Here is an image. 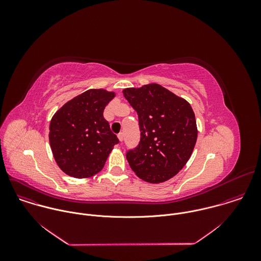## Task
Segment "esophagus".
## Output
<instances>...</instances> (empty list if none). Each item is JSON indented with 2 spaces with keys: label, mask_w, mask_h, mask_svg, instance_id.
Masks as SVG:
<instances>
[{
  "label": "esophagus",
  "mask_w": 261,
  "mask_h": 261,
  "mask_svg": "<svg viewBox=\"0 0 261 261\" xmlns=\"http://www.w3.org/2000/svg\"><path fill=\"white\" fill-rule=\"evenodd\" d=\"M117 138H118V140H119V142L121 143L122 141H123V134L122 133H120V134H118L117 135Z\"/></svg>",
  "instance_id": "34e87169"
}]
</instances>
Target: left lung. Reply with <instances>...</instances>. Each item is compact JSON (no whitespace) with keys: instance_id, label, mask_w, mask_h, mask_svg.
<instances>
[{"instance_id":"obj_1","label":"left lung","mask_w":261,"mask_h":261,"mask_svg":"<svg viewBox=\"0 0 261 261\" xmlns=\"http://www.w3.org/2000/svg\"><path fill=\"white\" fill-rule=\"evenodd\" d=\"M122 92L138 113L141 132L139 145L125 154L132 170L149 183L168 181L186 165L197 141L191 106L156 83Z\"/></svg>"}]
</instances>
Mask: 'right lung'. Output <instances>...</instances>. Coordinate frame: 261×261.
Listing matches in <instances>:
<instances>
[{
	"mask_svg": "<svg viewBox=\"0 0 261 261\" xmlns=\"http://www.w3.org/2000/svg\"><path fill=\"white\" fill-rule=\"evenodd\" d=\"M114 97L105 89H89L65 103L51 119L49 141L54 159L67 175L83 179L97 174L119 143L103 117Z\"/></svg>",
	"mask_w": 261,
	"mask_h": 261,
	"instance_id": "right-lung-1",
	"label": "right lung"
}]
</instances>
